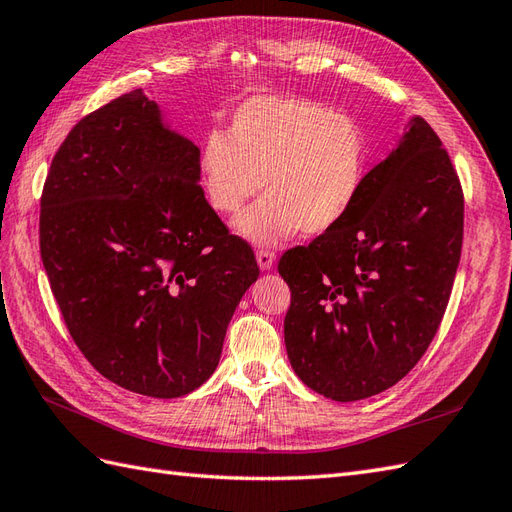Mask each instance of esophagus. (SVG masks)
<instances>
[{
  "instance_id": "34e87169",
  "label": "esophagus",
  "mask_w": 512,
  "mask_h": 512,
  "mask_svg": "<svg viewBox=\"0 0 512 512\" xmlns=\"http://www.w3.org/2000/svg\"><path fill=\"white\" fill-rule=\"evenodd\" d=\"M257 264L261 270H270L274 266V261H277V255H274L272 251H266V248H261V251H257Z\"/></svg>"
}]
</instances>
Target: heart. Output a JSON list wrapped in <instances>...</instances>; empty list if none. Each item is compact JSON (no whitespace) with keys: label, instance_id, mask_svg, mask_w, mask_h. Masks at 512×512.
<instances>
[{"label":"heart","instance_id":"obj_1","mask_svg":"<svg viewBox=\"0 0 512 512\" xmlns=\"http://www.w3.org/2000/svg\"><path fill=\"white\" fill-rule=\"evenodd\" d=\"M370 170L363 127L346 114L298 97H253L233 112L227 136L209 131L201 142L199 175L209 205L235 214L264 186L266 199L235 227L261 246L300 229H335L355 207Z\"/></svg>","mask_w":512,"mask_h":512}]
</instances>
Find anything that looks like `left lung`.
Listing matches in <instances>:
<instances>
[{"instance_id": "left-lung-1", "label": "left lung", "mask_w": 512, "mask_h": 512, "mask_svg": "<svg viewBox=\"0 0 512 512\" xmlns=\"http://www.w3.org/2000/svg\"><path fill=\"white\" fill-rule=\"evenodd\" d=\"M463 188L432 127L415 116L376 164L350 214L285 251V348L300 381L355 402L409 374L437 335L463 246Z\"/></svg>"}]
</instances>
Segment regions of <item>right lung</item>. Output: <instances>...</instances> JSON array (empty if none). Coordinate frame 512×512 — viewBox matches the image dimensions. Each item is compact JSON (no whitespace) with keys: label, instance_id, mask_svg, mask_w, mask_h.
<instances>
[{"label":"right lung","instance_id":"obj_1","mask_svg":"<svg viewBox=\"0 0 512 512\" xmlns=\"http://www.w3.org/2000/svg\"><path fill=\"white\" fill-rule=\"evenodd\" d=\"M199 147L131 90L77 123L41 196V257L77 348L123 389L179 398L220 361L259 268L199 186Z\"/></svg>","mask_w":512,"mask_h":512}]
</instances>
